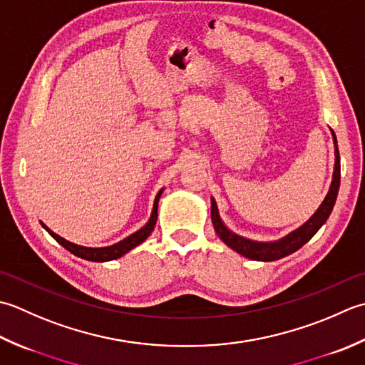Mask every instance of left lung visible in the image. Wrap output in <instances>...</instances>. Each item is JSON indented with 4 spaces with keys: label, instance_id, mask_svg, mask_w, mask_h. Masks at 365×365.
Instances as JSON below:
<instances>
[{
    "label": "left lung",
    "instance_id": "obj_1",
    "mask_svg": "<svg viewBox=\"0 0 365 365\" xmlns=\"http://www.w3.org/2000/svg\"><path fill=\"white\" fill-rule=\"evenodd\" d=\"M332 137H334V143H336V167H334L332 184L329 187L328 195L324 198V202L318 207V211L306 222V224L277 242H255V241L245 240L242 236H237L230 232L228 228H225V225L222 224V220L219 217L217 205H215L214 200H211V219H212L215 233L219 235L220 240L224 241L228 247L236 250L237 254H241L242 257L250 258V259H258V262H274V259L287 257L289 254H293V252H296L297 249H301L302 245L306 244L319 228H322L324 222L328 220L339 193L340 155H339V148H337V138L334 135V132H332Z\"/></svg>",
    "mask_w": 365,
    "mask_h": 365
}]
</instances>
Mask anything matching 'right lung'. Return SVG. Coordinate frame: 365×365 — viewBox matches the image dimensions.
Instances as JSON below:
<instances>
[{"mask_svg":"<svg viewBox=\"0 0 365 365\" xmlns=\"http://www.w3.org/2000/svg\"><path fill=\"white\" fill-rule=\"evenodd\" d=\"M160 193L162 190L158 193V197H155V202H154V207H153V214H151V219L148 224L140 228L137 233L130 235L129 237H125L121 242H118L115 245H110V247H101V249H93V247H81V245H77L73 242L66 241L64 237L58 236L56 233L51 232L50 228H47L46 225L42 224V227L47 230V232L55 237V240L63 245L64 249H68L71 254L77 255L83 259H88V262H110V259H116L123 257L124 254H128L129 250H132L133 247H137L138 244L143 242L148 236L151 235V232L154 230L155 225V220H158V203H159V198H160Z\"/></svg>","mask_w":365,"mask_h":365,"instance_id":"right-lung-1","label":"right lung"}]
</instances>
